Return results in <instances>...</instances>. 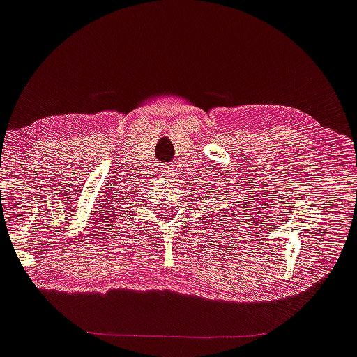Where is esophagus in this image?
Listing matches in <instances>:
<instances>
[{
  "label": "esophagus",
  "instance_id": "34e87169",
  "mask_svg": "<svg viewBox=\"0 0 357 357\" xmlns=\"http://www.w3.org/2000/svg\"><path fill=\"white\" fill-rule=\"evenodd\" d=\"M165 172H167V170H165ZM167 176H169V174H167Z\"/></svg>",
  "mask_w": 357,
  "mask_h": 357
}]
</instances>
